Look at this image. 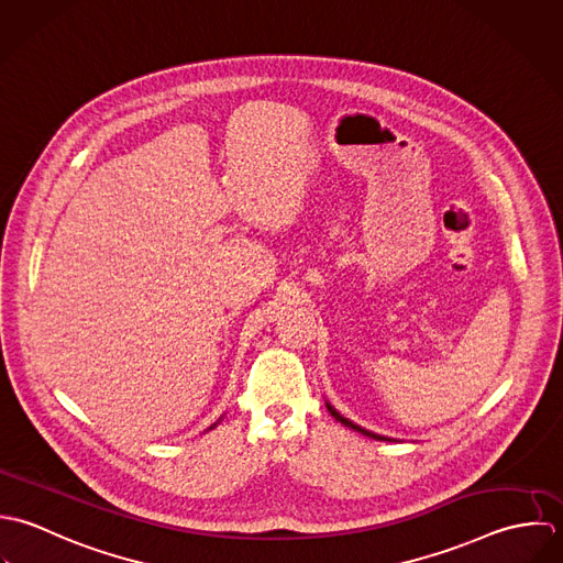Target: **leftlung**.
I'll return each mask as SVG.
<instances>
[{"label": "left lung", "instance_id": "1", "mask_svg": "<svg viewBox=\"0 0 563 563\" xmlns=\"http://www.w3.org/2000/svg\"><path fill=\"white\" fill-rule=\"evenodd\" d=\"M327 409L331 411V416L341 422L343 427H347V429H352V431H356V433H361V435H365V438H369V440H378V442H391L389 438H385V435H376V433H372V431H367V429H361L358 424H354V422H350L347 418H343L341 413H339L338 409L331 405V402H327Z\"/></svg>", "mask_w": 563, "mask_h": 563}]
</instances>
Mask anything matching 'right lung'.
Returning a JSON list of instances; mask_svg holds the SVG:
<instances>
[{
	"mask_svg": "<svg viewBox=\"0 0 563 563\" xmlns=\"http://www.w3.org/2000/svg\"><path fill=\"white\" fill-rule=\"evenodd\" d=\"M220 422H222V418H220V420H218V422H216V424H211V429H216V427H218V424H220Z\"/></svg>",
	"mask_w": 563,
	"mask_h": 563,
	"instance_id": "add662e5",
	"label": "right lung"
}]
</instances>
